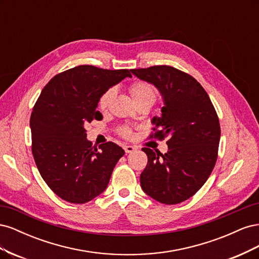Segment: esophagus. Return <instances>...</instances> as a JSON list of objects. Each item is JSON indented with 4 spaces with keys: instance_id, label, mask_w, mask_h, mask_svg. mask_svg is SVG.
Masks as SVG:
<instances>
[{
    "instance_id": "obj_1",
    "label": "esophagus",
    "mask_w": 259,
    "mask_h": 259,
    "mask_svg": "<svg viewBox=\"0 0 259 259\" xmlns=\"http://www.w3.org/2000/svg\"><path fill=\"white\" fill-rule=\"evenodd\" d=\"M124 150H125V152H126V153H132V152H134L136 149L133 147V146H125L124 147Z\"/></svg>"
}]
</instances>
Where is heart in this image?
I'll return each mask as SVG.
<instances>
[{"label": "heart", "mask_w": 259, "mask_h": 259, "mask_svg": "<svg viewBox=\"0 0 259 259\" xmlns=\"http://www.w3.org/2000/svg\"><path fill=\"white\" fill-rule=\"evenodd\" d=\"M130 93L132 95V98L134 101H139V100H151L152 103H154L156 94L154 89L151 85H149L145 82H136L134 84L131 85L130 88ZM114 95V90L110 89L106 91L103 95L100 96L99 101H98V107L101 110L106 109L110 103V100L112 99ZM121 135L124 137H130L131 136V131L127 128H122L121 130Z\"/></svg>", "instance_id": "b5f03b06"}]
</instances>
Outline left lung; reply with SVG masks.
<instances>
[{
  "label": "left lung",
  "mask_w": 259,
  "mask_h": 259,
  "mask_svg": "<svg viewBox=\"0 0 259 259\" xmlns=\"http://www.w3.org/2000/svg\"><path fill=\"white\" fill-rule=\"evenodd\" d=\"M139 80L154 85L163 104L154 116V137L164 138L165 154L143 148L148 164L140 175L145 193L163 204H177L191 198L205 184L217 160L221 126L215 108L201 84L178 69L154 66L133 69Z\"/></svg>",
  "instance_id": "left-lung-1"
}]
</instances>
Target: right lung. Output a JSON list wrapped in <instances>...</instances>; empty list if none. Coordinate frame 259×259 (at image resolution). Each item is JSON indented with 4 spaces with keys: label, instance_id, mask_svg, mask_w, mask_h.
<instances>
[{
    "label": "right lung",
    "instance_id": "right-lung-1",
    "mask_svg": "<svg viewBox=\"0 0 259 259\" xmlns=\"http://www.w3.org/2000/svg\"><path fill=\"white\" fill-rule=\"evenodd\" d=\"M131 70L79 66L55 75L30 117L32 153L38 171L59 198L83 204L103 193L124 150L114 143L93 148L84 125L103 119L100 96Z\"/></svg>",
    "mask_w": 259,
    "mask_h": 259
}]
</instances>
